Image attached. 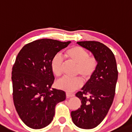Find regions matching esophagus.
<instances>
[{"instance_id": "obj_1", "label": "esophagus", "mask_w": 132, "mask_h": 132, "mask_svg": "<svg viewBox=\"0 0 132 132\" xmlns=\"http://www.w3.org/2000/svg\"><path fill=\"white\" fill-rule=\"evenodd\" d=\"M66 97L67 98L73 97V96H75V95H74V93H66Z\"/></svg>"}]
</instances>
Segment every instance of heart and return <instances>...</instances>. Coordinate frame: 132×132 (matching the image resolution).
Listing matches in <instances>:
<instances>
[{
    "label": "heart",
    "mask_w": 132,
    "mask_h": 132,
    "mask_svg": "<svg viewBox=\"0 0 132 132\" xmlns=\"http://www.w3.org/2000/svg\"><path fill=\"white\" fill-rule=\"evenodd\" d=\"M64 56L68 61L77 65L76 74L80 75L85 80H88L94 75L98 66L96 58L89 56L87 50L80 46H74L65 52ZM64 59L59 54H56L51 61V68L55 76L60 77L63 74ZM83 85L81 79L76 77L70 79L63 77L56 82V86L60 89L72 92L79 89Z\"/></svg>",
    "instance_id": "b5f03b06"
}]
</instances>
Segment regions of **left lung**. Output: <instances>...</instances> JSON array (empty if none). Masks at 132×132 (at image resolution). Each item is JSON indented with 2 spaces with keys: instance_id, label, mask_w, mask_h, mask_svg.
<instances>
[{
  "instance_id": "8db88e82",
  "label": "left lung",
  "mask_w": 132,
  "mask_h": 132,
  "mask_svg": "<svg viewBox=\"0 0 132 132\" xmlns=\"http://www.w3.org/2000/svg\"><path fill=\"white\" fill-rule=\"evenodd\" d=\"M90 50L98 66L94 75L76 94L81 100L80 108L71 112L74 123L79 128L91 129L97 127L107 115L112 102L118 77L115 56L107 46L97 41L77 42Z\"/></svg>"
}]
</instances>
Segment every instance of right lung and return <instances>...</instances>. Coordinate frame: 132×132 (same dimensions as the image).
<instances>
[{
    "mask_svg": "<svg viewBox=\"0 0 132 132\" xmlns=\"http://www.w3.org/2000/svg\"><path fill=\"white\" fill-rule=\"evenodd\" d=\"M71 41L42 39L27 44L17 55L12 68L13 99L19 116L27 126L40 129L50 124L57 103L65 92L52 88L55 77L51 61Z\"/></svg>",
    "mask_w": 132,
    "mask_h": 132,
    "instance_id": "obj_1",
    "label": "right lung"
}]
</instances>
